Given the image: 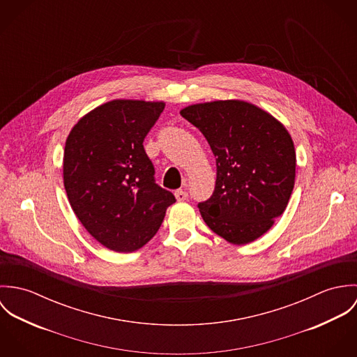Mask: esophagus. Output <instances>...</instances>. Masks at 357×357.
Returning a JSON list of instances; mask_svg holds the SVG:
<instances>
[{
	"label": "esophagus",
	"instance_id": "1",
	"mask_svg": "<svg viewBox=\"0 0 357 357\" xmlns=\"http://www.w3.org/2000/svg\"><path fill=\"white\" fill-rule=\"evenodd\" d=\"M174 197H176V199H177L178 202H184V201L188 199V194H187L185 191H183V190H177V191L174 192Z\"/></svg>",
	"mask_w": 357,
	"mask_h": 357
}]
</instances>
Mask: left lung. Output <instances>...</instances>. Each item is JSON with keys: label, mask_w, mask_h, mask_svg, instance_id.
I'll return each mask as SVG.
<instances>
[{"label": "left lung", "mask_w": 357, "mask_h": 357, "mask_svg": "<svg viewBox=\"0 0 357 357\" xmlns=\"http://www.w3.org/2000/svg\"><path fill=\"white\" fill-rule=\"evenodd\" d=\"M180 114L204 133L215 156L210 199L198 204L206 225L232 245L250 243L287 207L296 181V149L284 125L245 100H214Z\"/></svg>", "instance_id": "left-lung-1"}]
</instances>
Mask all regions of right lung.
Segmentation results:
<instances>
[{
  "label": "right lung",
  "mask_w": 357,
  "mask_h": 357,
  "mask_svg": "<svg viewBox=\"0 0 357 357\" xmlns=\"http://www.w3.org/2000/svg\"><path fill=\"white\" fill-rule=\"evenodd\" d=\"M165 102L115 99L85 114L66 139L63 183L73 211L104 248L142 249L174 195L153 181L143 142Z\"/></svg>",
  "instance_id": "1"
}]
</instances>
